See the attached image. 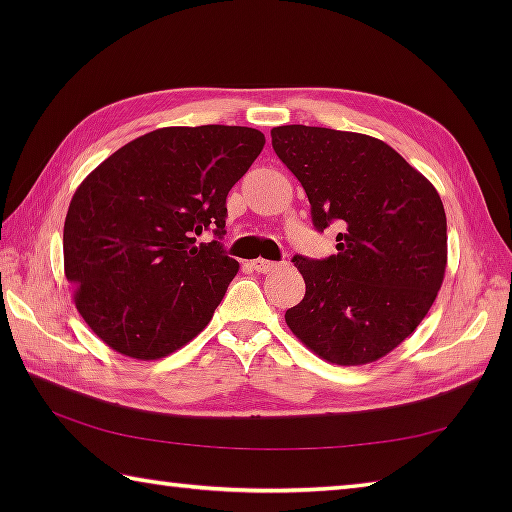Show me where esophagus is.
<instances>
[{"instance_id": "1", "label": "esophagus", "mask_w": 512, "mask_h": 512, "mask_svg": "<svg viewBox=\"0 0 512 512\" xmlns=\"http://www.w3.org/2000/svg\"><path fill=\"white\" fill-rule=\"evenodd\" d=\"M250 268L257 270V273H275V270L281 268V264L268 262V259H255V262H250Z\"/></svg>"}]
</instances>
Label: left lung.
I'll return each instance as SVG.
<instances>
[{"mask_svg":"<svg viewBox=\"0 0 512 512\" xmlns=\"http://www.w3.org/2000/svg\"><path fill=\"white\" fill-rule=\"evenodd\" d=\"M273 149L306 189L317 231L332 222L339 253L292 262L306 295L286 310L297 339L323 361L365 365L427 317L447 268V215L436 187L372 136L281 125Z\"/></svg>","mask_w":512,"mask_h":512,"instance_id":"8db88e82","label":"left lung"}]
</instances>
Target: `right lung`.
<instances>
[{
  "label": "right lung",
  "mask_w": 512,
  "mask_h": 512,
  "mask_svg": "<svg viewBox=\"0 0 512 512\" xmlns=\"http://www.w3.org/2000/svg\"><path fill=\"white\" fill-rule=\"evenodd\" d=\"M264 143L253 127H162L79 184L63 224V270L76 310L114 352L156 361L209 325L239 264L195 235L224 233L226 195Z\"/></svg>",
  "instance_id": "add662e5"
}]
</instances>
